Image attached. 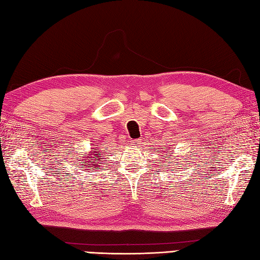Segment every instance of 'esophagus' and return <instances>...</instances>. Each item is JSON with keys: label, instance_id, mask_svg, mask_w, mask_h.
I'll use <instances>...</instances> for the list:
<instances>
[{"label": "esophagus", "instance_id": "1", "mask_svg": "<svg viewBox=\"0 0 260 260\" xmlns=\"http://www.w3.org/2000/svg\"><path fill=\"white\" fill-rule=\"evenodd\" d=\"M132 145L135 146V147H139L141 145V141L140 140H134L133 142H132Z\"/></svg>", "mask_w": 260, "mask_h": 260}]
</instances>
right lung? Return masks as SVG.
Wrapping results in <instances>:
<instances>
[{
    "label": "right lung",
    "instance_id": "right-lung-1",
    "mask_svg": "<svg viewBox=\"0 0 260 260\" xmlns=\"http://www.w3.org/2000/svg\"><path fill=\"white\" fill-rule=\"evenodd\" d=\"M96 150V148H91V152L89 155L88 154H84V161H82L81 163H85L84 165H86V168H95L97 169L98 168V161L99 159H102V156L101 155V152H96L93 151ZM89 170H92V169H89Z\"/></svg>",
    "mask_w": 260,
    "mask_h": 260
}]
</instances>
